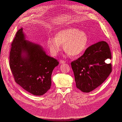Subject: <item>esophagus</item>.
Returning a JSON list of instances; mask_svg holds the SVG:
<instances>
[{"label":"esophagus","instance_id":"obj_1","mask_svg":"<svg viewBox=\"0 0 122 122\" xmlns=\"http://www.w3.org/2000/svg\"><path fill=\"white\" fill-rule=\"evenodd\" d=\"M60 62L61 64H65L66 61H63V60H60Z\"/></svg>","mask_w":122,"mask_h":122}]
</instances>
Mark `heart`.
Here are the masks:
<instances>
[{"instance_id": "b5f03b06", "label": "heart", "mask_w": 122, "mask_h": 122, "mask_svg": "<svg viewBox=\"0 0 122 122\" xmlns=\"http://www.w3.org/2000/svg\"><path fill=\"white\" fill-rule=\"evenodd\" d=\"M87 43L86 33L74 27L61 29L56 33L54 38L49 37L46 40L47 48L53 56L57 54L63 45L66 52L72 57H76L86 49Z\"/></svg>"}]
</instances>
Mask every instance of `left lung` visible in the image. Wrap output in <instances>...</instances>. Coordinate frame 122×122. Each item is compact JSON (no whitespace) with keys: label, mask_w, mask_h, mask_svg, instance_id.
Wrapping results in <instances>:
<instances>
[{"label":"left lung","mask_w":122,"mask_h":122,"mask_svg":"<svg viewBox=\"0 0 122 122\" xmlns=\"http://www.w3.org/2000/svg\"><path fill=\"white\" fill-rule=\"evenodd\" d=\"M108 58H112V54L106 42L88 47L81 56L71 62L76 87L89 93L104 82L112 71V64L105 62Z\"/></svg>","instance_id":"8db88e82"}]
</instances>
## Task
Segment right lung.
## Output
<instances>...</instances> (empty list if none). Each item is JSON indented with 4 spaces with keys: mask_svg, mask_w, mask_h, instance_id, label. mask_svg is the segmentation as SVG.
Wrapping results in <instances>:
<instances>
[{
    "mask_svg": "<svg viewBox=\"0 0 122 122\" xmlns=\"http://www.w3.org/2000/svg\"><path fill=\"white\" fill-rule=\"evenodd\" d=\"M59 62L47 55L38 44L25 40L21 28L12 43L10 67L15 80L23 89L42 96L51 86V74Z\"/></svg>",
    "mask_w": 122,
    "mask_h": 122,
    "instance_id": "right-lung-1",
    "label": "right lung"
}]
</instances>
